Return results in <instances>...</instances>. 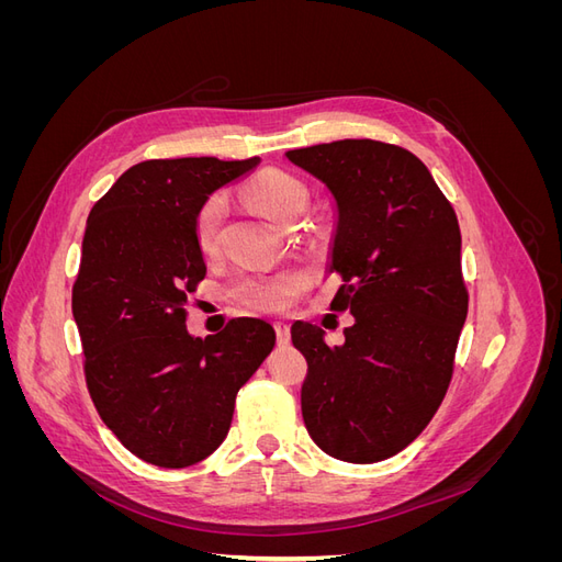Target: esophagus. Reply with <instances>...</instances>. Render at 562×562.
Returning a JSON list of instances; mask_svg holds the SVG:
<instances>
[{"instance_id": "1", "label": "esophagus", "mask_w": 562, "mask_h": 562, "mask_svg": "<svg viewBox=\"0 0 562 562\" xmlns=\"http://www.w3.org/2000/svg\"><path fill=\"white\" fill-rule=\"evenodd\" d=\"M274 330H277L279 345H288V339H291V328H288V323L285 321H277L274 323Z\"/></svg>"}]
</instances>
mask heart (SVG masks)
<instances>
[{
  "label": "heart",
  "instance_id": "obj_1",
  "mask_svg": "<svg viewBox=\"0 0 562 562\" xmlns=\"http://www.w3.org/2000/svg\"><path fill=\"white\" fill-rule=\"evenodd\" d=\"M248 199L258 206L271 223L283 227L291 220H297L310 203V192L297 178L291 173L267 168V171L255 176L246 187ZM225 199L211 196L196 213L194 220V239L199 250L211 258L220 248V229L225 220ZM300 288V277L293 271H277V274H260L244 279L236 285V297L248 307L277 312L291 304Z\"/></svg>",
  "mask_w": 562,
  "mask_h": 562
}]
</instances>
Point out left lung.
I'll return each instance as SVG.
<instances>
[{
	"label": "left lung",
	"mask_w": 562,
	"mask_h": 562,
	"mask_svg": "<svg viewBox=\"0 0 562 562\" xmlns=\"http://www.w3.org/2000/svg\"><path fill=\"white\" fill-rule=\"evenodd\" d=\"M326 182L337 203L333 312H351L345 345L295 321L307 359L302 417L335 459L372 464L424 431L454 370L469 293L462 234L446 194L413 151L380 140H335L285 151Z\"/></svg>",
	"instance_id": "left-lung-1"
}]
</instances>
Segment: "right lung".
<instances>
[{
  "instance_id": "add662e5",
  "label": "right lung",
  "mask_w": 562,
  "mask_h": 562,
  "mask_svg": "<svg viewBox=\"0 0 562 562\" xmlns=\"http://www.w3.org/2000/svg\"><path fill=\"white\" fill-rule=\"evenodd\" d=\"M260 164L215 157L131 166L95 201L72 285L83 375L95 411L145 462L184 469L223 443L239 389L274 349L262 318L187 333V297L206 277L194 220L206 199Z\"/></svg>"
}]
</instances>
